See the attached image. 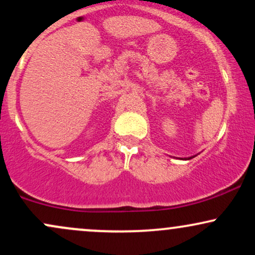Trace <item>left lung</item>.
I'll list each match as a JSON object with an SVG mask.
<instances>
[{
    "mask_svg": "<svg viewBox=\"0 0 255 255\" xmlns=\"http://www.w3.org/2000/svg\"><path fill=\"white\" fill-rule=\"evenodd\" d=\"M195 156H192V157H186V158H180V159H184V160H188V159H192V158H194Z\"/></svg>",
    "mask_w": 255,
    "mask_h": 255,
    "instance_id": "1",
    "label": "left lung"
}]
</instances>
